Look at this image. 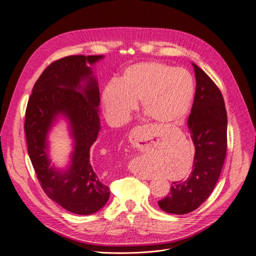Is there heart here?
<instances>
[{"instance_id": "heart-1", "label": "heart", "mask_w": 256, "mask_h": 256, "mask_svg": "<svg viewBox=\"0 0 256 256\" xmlns=\"http://www.w3.org/2000/svg\"><path fill=\"white\" fill-rule=\"evenodd\" d=\"M194 92L193 76L186 69L157 61L140 62L126 67L118 84L105 86L102 103L115 124L126 122L140 101L143 112L154 122L178 126L187 118Z\"/></svg>"}]
</instances>
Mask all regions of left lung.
<instances>
[{"label": "left lung", "instance_id": "left-lung-1", "mask_svg": "<svg viewBox=\"0 0 256 256\" xmlns=\"http://www.w3.org/2000/svg\"><path fill=\"white\" fill-rule=\"evenodd\" d=\"M196 92L188 126L195 146L193 170L184 180L172 182L168 196L158 201L168 214H186L197 209L214 189L226 153L228 118L218 86L193 63Z\"/></svg>", "mask_w": 256, "mask_h": 256}]
</instances>
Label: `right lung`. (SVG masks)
Wrapping results in <instances>:
<instances>
[{
  "mask_svg": "<svg viewBox=\"0 0 256 256\" xmlns=\"http://www.w3.org/2000/svg\"><path fill=\"white\" fill-rule=\"evenodd\" d=\"M101 58L74 55L52 62L36 82L26 111L28 152L40 187L66 210L84 216L97 212L110 195L90 156L100 130V92L86 64ZM59 114L70 120L75 138L72 166L65 172L52 167L48 157L46 134Z\"/></svg>",
  "mask_w": 256,
  "mask_h": 256,
  "instance_id": "1",
  "label": "right lung"
}]
</instances>
